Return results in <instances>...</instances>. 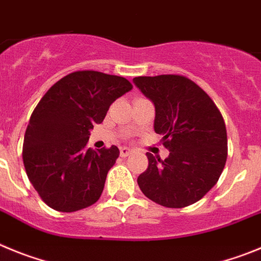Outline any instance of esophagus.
I'll return each instance as SVG.
<instances>
[{"mask_svg":"<svg viewBox=\"0 0 261 261\" xmlns=\"http://www.w3.org/2000/svg\"><path fill=\"white\" fill-rule=\"evenodd\" d=\"M131 153H133V151H131L130 148H121V156L122 157H127V156H130Z\"/></svg>","mask_w":261,"mask_h":261,"instance_id":"1","label":"esophagus"}]
</instances>
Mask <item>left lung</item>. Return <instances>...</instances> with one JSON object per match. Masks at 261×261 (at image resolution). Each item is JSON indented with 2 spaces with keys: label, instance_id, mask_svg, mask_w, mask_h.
Returning a JSON list of instances; mask_svg holds the SVG:
<instances>
[{
  "label": "left lung",
  "instance_id": "8db88e82",
  "mask_svg": "<svg viewBox=\"0 0 261 261\" xmlns=\"http://www.w3.org/2000/svg\"><path fill=\"white\" fill-rule=\"evenodd\" d=\"M133 82L153 102L154 131L170 152L165 160L147 152L148 168L138 185L160 205H191L215 186L226 164L224 118L212 98L186 76H138Z\"/></svg>",
  "mask_w": 261,
  "mask_h": 261
}]
</instances>
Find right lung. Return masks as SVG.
<instances>
[{
    "label": "right lung",
    "mask_w": 261,
    "mask_h": 261,
    "mask_svg": "<svg viewBox=\"0 0 261 261\" xmlns=\"http://www.w3.org/2000/svg\"><path fill=\"white\" fill-rule=\"evenodd\" d=\"M131 88L126 78L84 70L63 76L40 100L25 130L23 164L46 205L75 212L100 199L119 149L87 148L90 130Z\"/></svg>",
    "instance_id": "1"
}]
</instances>
